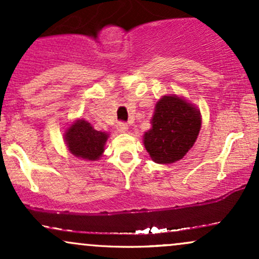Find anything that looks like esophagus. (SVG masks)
<instances>
[{
  "label": "esophagus",
  "instance_id": "esophagus-1",
  "mask_svg": "<svg viewBox=\"0 0 259 259\" xmlns=\"http://www.w3.org/2000/svg\"><path fill=\"white\" fill-rule=\"evenodd\" d=\"M117 129L119 133H126L127 129H129V125H127L125 121H119L117 124Z\"/></svg>",
  "mask_w": 259,
  "mask_h": 259
}]
</instances>
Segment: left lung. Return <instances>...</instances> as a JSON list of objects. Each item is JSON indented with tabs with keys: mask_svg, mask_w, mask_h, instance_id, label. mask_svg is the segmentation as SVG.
<instances>
[{
	"mask_svg": "<svg viewBox=\"0 0 259 259\" xmlns=\"http://www.w3.org/2000/svg\"><path fill=\"white\" fill-rule=\"evenodd\" d=\"M152 127L144 144L156 163L168 164L183 158L194 146L201 129V114L178 96H164L156 105Z\"/></svg>",
	"mask_w": 259,
	"mask_h": 259,
	"instance_id": "8db88e82",
	"label": "left lung"
}]
</instances>
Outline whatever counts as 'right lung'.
Segmentation results:
<instances>
[{
    "instance_id": "obj_1",
    "label": "right lung",
    "mask_w": 259,
    "mask_h": 259,
    "mask_svg": "<svg viewBox=\"0 0 259 259\" xmlns=\"http://www.w3.org/2000/svg\"><path fill=\"white\" fill-rule=\"evenodd\" d=\"M65 142L74 156L82 159L96 160L105 151L107 141L106 133L97 132L90 123L78 120L65 132Z\"/></svg>"
}]
</instances>
